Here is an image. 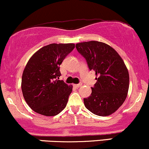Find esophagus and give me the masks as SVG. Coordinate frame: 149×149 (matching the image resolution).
Instances as JSON below:
<instances>
[{"instance_id": "1", "label": "esophagus", "mask_w": 149, "mask_h": 149, "mask_svg": "<svg viewBox=\"0 0 149 149\" xmlns=\"http://www.w3.org/2000/svg\"><path fill=\"white\" fill-rule=\"evenodd\" d=\"M81 85H82V84L79 83V84H74V86L76 87V88H79V87L81 86Z\"/></svg>"}]
</instances>
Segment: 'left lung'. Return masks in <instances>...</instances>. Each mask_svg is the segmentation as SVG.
<instances>
[{"label": "left lung", "mask_w": 149, "mask_h": 149, "mask_svg": "<svg viewBox=\"0 0 149 149\" xmlns=\"http://www.w3.org/2000/svg\"><path fill=\"white\" fill-rule=\"evenodd\" d=\"M77 50L86 61L97 80L92 93L84 98L86 109L97 116H109L123 104L129 88V73L119 54L105 43H77Z\"/></svg>", "instance_id": "1"}]
</instances>
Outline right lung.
Listing matches in <instances>:
<instances>
[{"label": "right lung", "instance_id": "obj_1", "mask_svg": "<svg viewBox=\"0 0 149 149\" xmlns=\"http://www.w3.org/2000/svg\"><path fill=\"white\" fill-rule=\"evenodd\" d=\"M74 47L72 43L50 44L28 61L22 74V90L26 103L34 111L52 116L66 107L72 87L58 80L60 65Z\"/></svg>", "mask_w": 149, "mask_h": 149}]
</instances>
